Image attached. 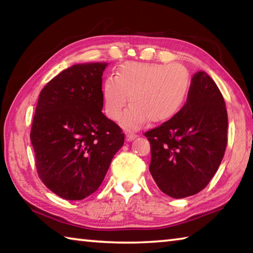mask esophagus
<instances>
[{"label":"esophagus","instance_id":"esophagus-1","mask_svg":"<svg viewBox=\"0 0 253 253\" xmlns=\"http://www.w3.org/2000/svg\"><path fill=\"white\" fill-rule=\"evenodd\" d=\"M137 137H138V135H137V134H132V132H128V134L126 135V140H127V142H131L132 139L137 138Z\"/></svg>","mask_w":253,"mask_h":253}]
</instances>
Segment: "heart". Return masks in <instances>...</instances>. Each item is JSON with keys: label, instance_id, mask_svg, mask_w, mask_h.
Masks as SVG:
<instances>
[{"label": "heart", "instance_id": "obj_1", "mask_svg": "<svg viewBox=\"0 0 253 253\" xmlns=\"http://www.w3.org/2000/svg\"><path fill=\"white\" fill-rule=\"evenodd\" d=\"M190 84L187 69L178 63H124L116 76L108 77L102 85L105 113L117 122L128 101L131 107L122 119L128 129H136L147 119L169 121L185 102Z\"/></svg>", "mask_w": 253, "mask_h": 253}]
</instances>
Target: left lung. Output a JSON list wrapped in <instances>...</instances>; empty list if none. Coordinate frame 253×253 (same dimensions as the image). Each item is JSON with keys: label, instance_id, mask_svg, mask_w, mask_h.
<instances>
[{"label": "left lung", "instance_id": "1", "mask_svg": "<svg viewBox=\"0 0 253 253\" xmlns=\"http://www.w3.org/2000/svg\"><path fill=\"white\" fill-rule=\"evenodd\" d=\"M145 136L151 143L149 172L162 192L183 199L202 191L228 143L225 102L211 77L196 72L182 109Z\"/></svg>", "mask_w": 253, "mask_h": 253}]
</instances>
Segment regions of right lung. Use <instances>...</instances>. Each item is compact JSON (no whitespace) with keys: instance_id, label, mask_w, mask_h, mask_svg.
<instances>
[{"instance_id":"right-lung-1","label":"right lung","mask_w":253,"mask_h":253,"mask_svg":"<svg viewBox=\"0 0 253 253\" xmlns=\"http://www.w3.org/2000/svg\"><path fill=\"white\" fill-rule=\"evenodd\" d=\"M106 62L81 63L60 72L42 89L30 138L42 183L65 200L98 190L125 140L102 114Z\"/></svg>"}]
</instances>
